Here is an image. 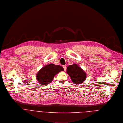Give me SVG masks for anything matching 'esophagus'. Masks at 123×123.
Instances as JSON below:
<instances>
[{
  "label": "esophagus",
  "instance_id": "34e87169",
  "mask_svg": "<svg viewBox=\"0 0 123 123\" xmlns=\"http://www.w3.org/2000/svg\"><path fill=\"white\" fill-rule=\"evenodd\" d=\"M63 68H64V71H66V66H63Z\"/></svg>",
  "mask_w": 123,
  "mask_h": 123
}]
</instances>
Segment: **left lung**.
Listing matches in <instances>:
<instances>
[{"mask_svg": "<svg viewBox=\"0 0 123 123\" xmlns=\"http://www.w3.org/2000/svg\"><path fill=\"white\" fill-rule=\"evenodd\" d=\"M66 72L72 82L76 84H81L87 78L86 73L76 63L68 66Z\"/></svg>", "mask_w": 123, "mask_h": 123, "instance_id": "left-lung-1", "label": "left lung"}]
</instances>
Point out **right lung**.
I'll list each match as a JSON object with an SVG mask.
<instances>
[{"mask_svg": "<svg viewBox=\"0 0 123 123\" xmlns=\"http://www.w3.org/2000/svg\"><path fill=\"white\" fill-rule=\"evenodd\" d=\"M62 71H64V69L62 66L50 63L44 66L38 72L36 76V79L39 84L47 85L52 81L56 74Z\"/></svg>", "mask_w": 123, "mask_h": 123, "instance_id": "1", "label": "right lung"}]
</instances>
